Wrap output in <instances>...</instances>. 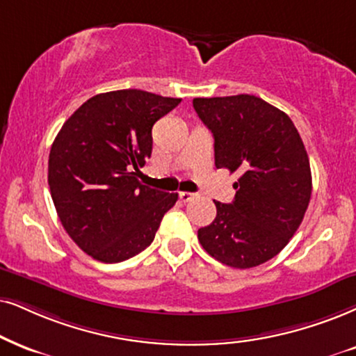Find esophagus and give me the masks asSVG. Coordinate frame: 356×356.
Instances as JSON below:
<instances>
[{"label": "esophagus", "instance_id": "esophagus-1", "mask_svg": "<svg viewBox=\"0 0 356 356\" xmlns=\"http://www.w3.org/2000/svg\"><path fill=\"white\" fill-rule=\"evenodd\" d=\"M193 197H195V193H192V192H179V199H181L182 202H191Z\"/></svg>", "mask_w": 356, "mask_h": 356}]
</instances>
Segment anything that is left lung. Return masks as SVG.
I'll list each match as a JSON object with an SVG mask.
<instances>
[{
    "instance_id": "8db88e82",
    "label": "left lung",
    "mask_w": 356,
    "mask_h": 356,
    "mask_svg": "<svg viewBox=\"0 0 356 356\" xmlns=\"http://www.w3.org/2000/svg\"><path fill=\"white\" fill-rule=\"evenodd\" d=\"M215 139V165L240 177L232 204L199 230L211 258L254 268L274 258L302 222L312 193L309 156L289 116L254 95L193 98Z\"/></svg>"
}]
</instances>
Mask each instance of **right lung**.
I'll return each mask as SVG.
<instances>
[{
	"label": "right lung",
	"instance_id": "1",
	"mask_svg": "<svg viewBox=\"0 0 356 356\" xmlns=\"http://www.w3.org/2000/svg\"><path fill=\"white\" fill-rule=\"evenodd\" d=\"M181 103L145 90L92 97L65 121L49 154V187L62 227L80 250L120 263L146 250L177 193L143 186L154 123Z\"/></svg>",
	"mask_w": 356,
	"mask_h": 356
}]
</instances>
